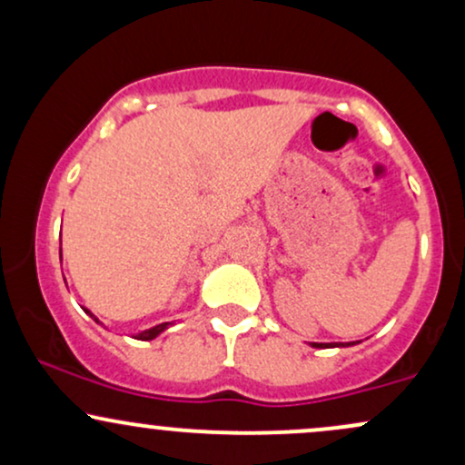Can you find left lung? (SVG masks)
<instances>
[{
	"label": "left lung",
	"instance_id": "8db88e82",
	"mask_svg": "<svg viewBox=\"0 0 465 465\" xmlns=\"http://www.w3.org/2000/svg\"><path fill=\"white\" fill-rule=\"evenodd\" d=\"M312 348H345L343 343H311Z\"/></svg>",
	"mask_w": 465,
	"mask_h": 465
}]
</instances>
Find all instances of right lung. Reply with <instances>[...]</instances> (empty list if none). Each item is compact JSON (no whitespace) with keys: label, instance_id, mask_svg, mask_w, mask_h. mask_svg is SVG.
Returning a JSON list of instances; mask_svg holds the SVG:
<instances>
[{"label":"right lung","instance_id":"add662e5","mask_svg":"<svg viewBox=\"0 0 465 465\" xmlns=\"http://www.w3.org/2000/svg\"><path fill=\"white\" fill-rule=\"evenodd\" d=\"M87 312H89V311H87ZM89 314H92V312H89ZM92 317H94V314H92ZM94 319H95V317H94ZM95 322H98V319H95ZM168 325H170V323H159V325H154V328H151V330H143V332L137 334L135 339H140V341H153L154 336L162 334L163 330L168 328Z\"/></svg>","mask_w":465,"mask_h":465}]
</instances>
